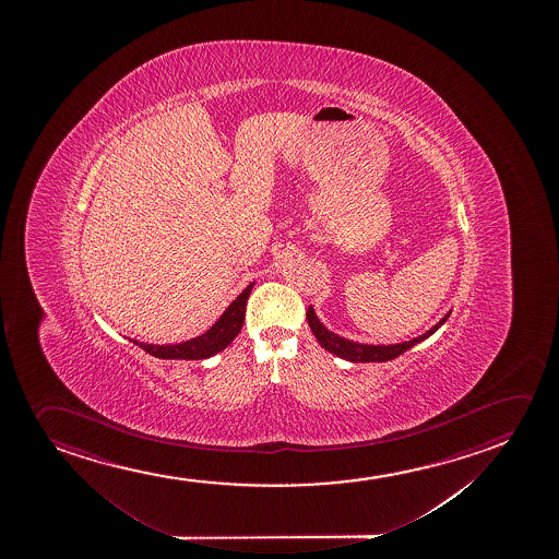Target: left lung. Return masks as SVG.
Returning a JSON list of instances; mask_svg holds the SVG:
<instances>
[{"mask_svg": "<svg viewBox=\"0 0 559 559\" xmlns=\"http://www.w3.org/2000/svg\"><path fill=\"white\" fill-rule=\"evenodd\" d=\"M449 313H447L445 318H441L430 331H426L425 335L417 336V338L407 341V343L388 344V346H384V344L374 346V344L354 343V341H348V338L336 335V333L329 331V329L318 320V316L313 312L312 306H310L308 312H306V320H308V325L312 329L313 336L318 338V343H320L325 350L335 354L338 358L348 359L352 364H369V361H390V359L402 356L403 352L409 350L415 344L423 343L425 338L433 335V333L445 323Z\"/></svg>", "mask_w": 559, "mask_h": 559, "instance_id": "8db88e82", "label": "left lung"}]
</instances>
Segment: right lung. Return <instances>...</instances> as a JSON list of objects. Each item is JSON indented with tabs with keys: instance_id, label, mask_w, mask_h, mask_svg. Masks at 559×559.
<instances>
[{
	"instance_id": "obj_1",
	"label": "right lung",
	"mask_w": 559,
	"mask_h": 559,
	"mask_svg": "<svg viewBox=\"0 0 559 559\" xmlns=\"http://www.w3.org/2000/svg\"><path fill=\"white\" fill-rule=\"evenodd\" d=\"M254 283L247 285L243 293L231 302L223 316L216 320L215 325L209 329L207 333L195 336L192 341L180 344H144L133 341L142 350L148 352L150 356L159 359H205L215 356L216 352H223L228 344L238 336L246 320V305L249 293L253 289Z\"/></svg>"
}]
</instances>
